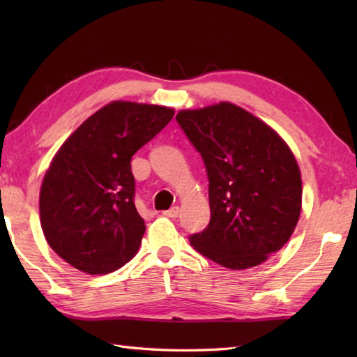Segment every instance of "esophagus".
I'll list each match as a JSON object with an SVG mask.
<instances>
[{"instance_id": "34e87169", "label": "esophagus", "mask_w": 357, "mask_h": 357, "mask_svg": "<svg viewBox=\"0 0 357 357\" xmlns=\"http://www.w3.org/2000/svg\"><path fill=\"white\" fill-rule=\"evenodd\" d=\"M179 211H181L179 207L174 206V207H172L170 210H165V211H164V216H167V218H178Z\"/></svg>"}]
</instances>
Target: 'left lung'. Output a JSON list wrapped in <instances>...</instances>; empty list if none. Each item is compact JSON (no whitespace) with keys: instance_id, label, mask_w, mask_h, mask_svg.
<instances>
[{"instance_id":"obj_1","label":"left lung","mask_w":357,"mask_h":357,"mask_svg":"<svg viewBox=\"0 0 357 357\" xmlns=\"http://www.w3.org/2000/svg\"><path fill=\"white\" fill-rule=\"evenodd\" d=\"M179 127L199 151L208 178L210 222L190 244L231 270L267 261L298 224L302 181L284 139L230 102L181 110Z\"/></svg>"}]
</instances>
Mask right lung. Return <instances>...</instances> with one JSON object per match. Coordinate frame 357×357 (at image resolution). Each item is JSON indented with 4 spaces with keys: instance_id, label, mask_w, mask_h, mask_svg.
Masks as SVG:
<instances>
[{
    "instance_id": "1",
    "label": "right lung",
    "mask_w": 357,
    "mask_h": 357,
    "mask_svg": "<svg viewBox=\"0 0 357 357\" xmlns=\"http://www.w3.org/2000/svg\"><path fill=\"white\" fill-rule=\"evenodd\" d=\"M173 115L161 105L110 102L58 150L41 185V227L72 267L107 275L138 252L146 224L135 207L130 161Z\"/></svg>"
}]
</instances>
